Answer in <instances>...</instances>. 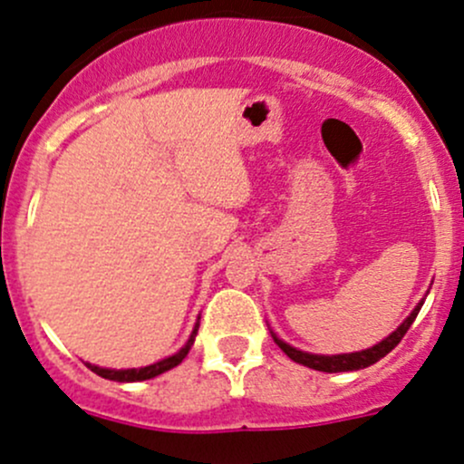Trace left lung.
Returning <instances> with one entry per match:
<instances>
[{"instance_id": "8db88e82", "label": "left lung", "mask_w": 464, "mask_h": 464, "mask_svg": "<svg viewBox=\"0 0 464 464\" xmlns=\"http://www.w3.org/2000/svg\"><path fill=\"white\" fill-rule=\"evenodd\" d=\"M420 306H422V302L414 310H411L410 317H407L405 322L401 324L399 328H396L388 339H383L381 343H376L374 348L361 350V353H353V354H334V356L308 354V353H302V350L293 348V345L284 343V341L275 337V334H273V339H275V343H277L279 348L286 353V356H290V359L295 361V363H302V365H306V368L319 370V372H350V370L368 368V365L376 363V361L383 359L385 354L392 353V350H394L396 345L401 343V339L405 337V333L410 330V325L414 324V319H416V314H419Z\"/></svg>"}]
</instances>
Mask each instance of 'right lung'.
<instances>
[{
    "label": "right lung",
    "mask_w": 464,
    "mask_h": 464,
    "mask_svg": "<svg viewBox=\"0 0 464 464\" xmlns=\"http://www.w3.org/2000/svg\"><path fill=\"white\" fill-rule=\"evenodd\" d=\"M198 333V325L196 330H193L191 339L187 341L185 348L180 350V353H176L174 356H169V359H162L158 361L154 365H147V368H139V370H105V368H99V365H92L88 363V368L92 370L94 374L103 376V379H110V381H119V383H130V381H145V379H154V376L167 372V370L176 368L178 363H182V359H185L187 353H189V348L193 345V337H196Z\"/></svg>",
    "instance_id": "1"
}]
</instances>
